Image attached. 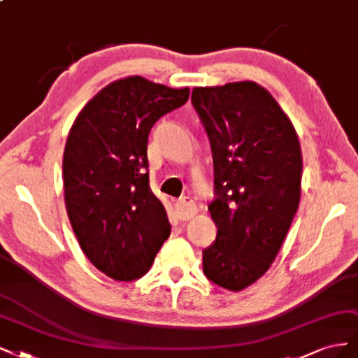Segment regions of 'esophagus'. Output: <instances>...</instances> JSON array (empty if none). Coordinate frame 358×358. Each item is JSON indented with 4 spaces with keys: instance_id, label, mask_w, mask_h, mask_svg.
Wrapping results in <instances>:
<instances>
[{
    "instance_id": "obj_1",
    "label": "esophagus",
    "mask_w": 358,
    "mask_h": 358,
    "mask_svg": "<svg viewBox=\"0 0 358 358\" xmlns=\"http://www.w3.org/2000/svg\"><path fill=\"white\" fill-rule=\"evenodd\" d=\"M196 203L190 198H184L178 199L176 203V214L180 218V220H190V218L196 214Z\"/></svg>"
}]
</instances>
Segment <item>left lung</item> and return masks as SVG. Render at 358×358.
<instances>
[{
    "mask_svg": "<svg viewBox=\"0 0 358 358\" xmlns=\"http://www.w3.org/2000/svg\"><path fill=\"white\" fill-rule=\"evenodd\" d=\"M192 103L208 135L215 199L208 205L215 241L203 273L239 292L266 272L301 201L302 152L293 124L255 82L194 87Z\"/></svg>",
    "mask_w": 358,
    "mask_h": 358,
    "instance_id": "8db88e82",
    "label": "left lung"
}]
</instances>
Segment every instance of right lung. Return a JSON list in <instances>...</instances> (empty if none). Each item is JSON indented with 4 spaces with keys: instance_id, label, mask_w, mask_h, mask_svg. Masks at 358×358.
Listing matches in <instances>:
<instances>
[{
    "instance_id": "right-lung-1",
    "label": "right lung",
    "mask_w": 358,
    "mask_h": 358,
    "mask_svg": "<svg viewBox=\"0 0 358 358\" xmlns=\"http://www.w3.org/2000/svg\"><path fill=\"white\" fill-rule=\"evenodd\" d=\"M189 94L140 76L120 78L86 103L66 138V213L86 257L113 280L141 278L171 235L148 184L147 143L155 123Z\"/></svg>"
}]
</instances>
